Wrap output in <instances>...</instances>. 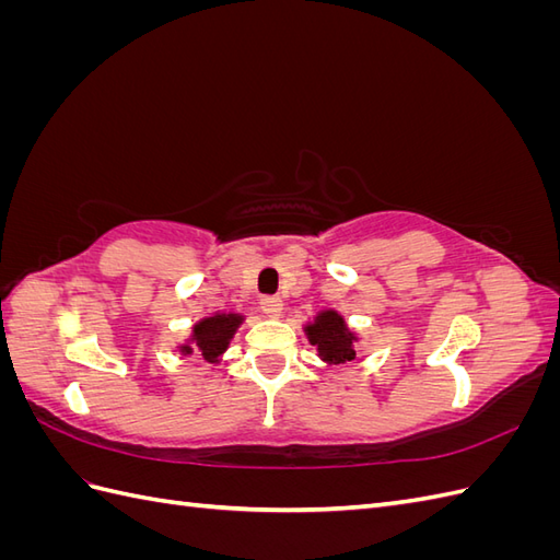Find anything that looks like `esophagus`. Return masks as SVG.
Returning a JSON list of instances; mask_svg holds the SVG:
<instances>
[{
  "mask_svg": "<svg viewBox=\"0 0 560 560\" xmlns=\"http://www.w3.org/2000/svg\"><path fill=\"white\" fill-rule=\"evenodd\" d=\"M261 311L268 317H278L282 313V299L280 296H264L261 299Z\"/></svg>",
  "mask_w": 560,
  "mask_h": 560,
  "instance_id": "obj_1",
  "label": "esophagus"
}]
</instances>
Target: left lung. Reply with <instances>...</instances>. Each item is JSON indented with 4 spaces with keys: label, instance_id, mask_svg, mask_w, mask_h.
<instances>
[{
    "label": "left lung",
    "instance_id": "left-lung-1",
    "mask_svg": "<svg viewBox=\"0 0 560 560\" xmlns=\"http://www.w3.org/2000/svg\"><path fill=\"white\" fill-rule=\"evenodd\" d=\"M306 331L311 346L317 348V354L322 362L327 364H346L354 360V336L343 315H338L336 311H322L317 317L311 322V325L303 327Z\"/></svg>",
    "mask_w": 560,
    "mask_h": 560
}]
</instances>
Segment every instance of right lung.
<instances>
[{
    "label": "right lung",
    "instance_id": "1",
    "mask_svg": "<svg viewBox=\"0 0 560 560\" xmlns=\"http://www.w3.org/2000/svg\"><path fill=\"white\" fill-rule=\"evenodd\" d=\"M243 315L238 313H214L210 317H202L198 325H194L189 343L179 346L182 354H191L198 350L206 362H219L224 350L229 348L233 334L243 325Z\"/></svg>",
    "mask_w": 560,
    "mask_h": 560
}]
</instances>
